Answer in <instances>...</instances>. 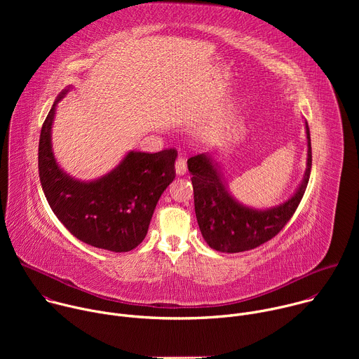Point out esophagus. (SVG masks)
Instances as JSON below:
<instances>
[{
    "label": "esophagus",
    "mask_w": 359,
    "mask_h": 359,
    "mask_svg": "<svg viewBox=\"0 0 359 359\" xmlns=\"http://www.w3.org/2000/svg\"><path fill=\"white\" fill-rule=\"evenodd\" d=\"M175 168H176V173H177L179 176H183V175L187 172V163H186L184 158H179V159L176 161Z\"/></svg>",
    "instance_id": "34e87169"
}]
</instances>
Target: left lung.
Masks as SVG:
<instances>
[{"label": "left lung", "instance_id": "obj_1", "mask_svg": "<svg viewBox=\"0 0 359 359\" xmlns=\"http://www.w3.org/2000/svg\"><path fill=\"white\" fill-rule=\"evenodd\" d=\"M309 158L304 180L297 191L280 206L257 210L243 206L226 189L217 165L210 155H196L187 161L194 193V212L203 238L217 251L241 252L276 237L295 213L310 180L313 153L309 123L305 122Z\"/></svg>", "mask_w": 359, "mask_h": 359}]
</instances>
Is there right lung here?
Masks as SVG:
<instances>
[{"label":"right lung","mask_w":359,"mask_h":359,"mask_svg":"<svg viewBox=\"0 0 359 359\" xmlns=\"http://www.w3.org/2000/svg\"><path fill=\"white\" fill-rule=\"evenodd\" d=\"M67 92L57 97L39 136L38 170L48 204L78 240L115 252L130 251L146 237L156 204L175 179L177 150L129 151L104 177H71L60 169L50 144L57 104Z\"/></svg>","instance_id":"obj_1"}]
</instances>
